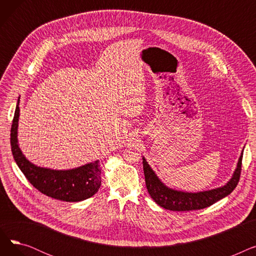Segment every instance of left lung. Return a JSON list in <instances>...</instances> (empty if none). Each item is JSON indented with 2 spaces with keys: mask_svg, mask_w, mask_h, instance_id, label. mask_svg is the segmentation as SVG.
<instances>
[{
  "mask_svg": "<svg viewBox=\"0 0 256 256\" xmlns=\"http://www.w3.org/2000/svg\"><path fill=\"white\" fill-rule=\"evenodd\" d=\"M242 158H243V152L240 154L236 168L232 178L230 180V182H227L226 184L216 188V189L191 193L173 190L165 186L156 176L154 171L152 169V167L146 162L145 158L143 156V169L147 191H148L150 197L154 200L156 204L166 210L186 212L208 208L214 202H217L220 199L226 197L227 195H230L234 190L240 176Z\"/></svg>",
  "mask_w": 256,
  "mask_h": 256,
  "instance_id": "left-lung-1",
  "label": "left lung"
}]
</instances>
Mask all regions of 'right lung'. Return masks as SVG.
<instances>
[{
	"instance_id": "obj_1",
	"label": "right lung",
	"mask_w": 256,
	"mask_h": 256,
	"mask_svg": "<svg viewBox=\"0 0 256 256\" xmlns=\"http://www.w3.org/2000/svg\"><path fill=\"white\" fill-rule=\"evenodd\" d=\"M20 98L13 117L10 144L18 168L33 186L42 194L67 202H78L96 194L102 184L100 160L68 170H54L32 164L22 154L18 141Z\"/></svg>"
}]
</instances>
